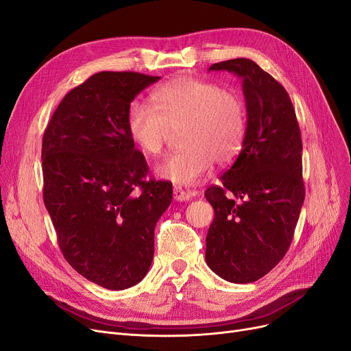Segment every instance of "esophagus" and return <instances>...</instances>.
<instances>
[{
	"mask_svg": "<svg viewBox=\"0 0 351 351\" xmlns=\"http://www.w3.org/2000/svg\"><path fill=\"white\" fill-rule=\"evenodd\" d=\"M193 195H195V192H192V191H185V189L178 188V186L173 188V198L176 201H189Z\"/></svg>",
	"mask_w": 351,
	"mask_h": 351,
	"instance_id": "esophagus-1",
	"label": "esophagus"
}]
</instances>
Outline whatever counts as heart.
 Instances as JSON below:
<instances>
[{
	"instance_id": "obj_1",
	"label": "heart",
	"mask_w": 351,
	"mask_h": 351,
	"mask_svg": "<svg viewBox=\"0 0 351 351\" xmlns=\"http://www.w3.org/2000/svg\"><path fill=\"white\" fill-rule=\"evenodd\" d=\"M153 106L134 101L128 108L132 140L149 158L159 156L172 132H179V152L156 166L159 178L192 186L208 173L213 162L227 163L239 154L245 136L241 99L198 77H176L152 94Z\"/></svg>"
}]
</instances>
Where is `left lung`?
Returning a JSON list of instances; mask_svg holds the SVG:
<instances>
[{"label":"left lung","instance_id":"obj_1","mask_svg":"<svg viewBox=\"0 0 351 351\" xmlns=\"http://www.w3.org/2000/svg\"><path fill=\"white\" fill-rule=\"evenodd\" d=\"M210 71L241 77L247 123L221 185L205 191L215 213L205 261L219 278L250 283L267 275L292 243L305 199L301 130L287 89L256 62L231 59Z\"/></svg>","mask_w":351,"mask_h":351}]
</instances>
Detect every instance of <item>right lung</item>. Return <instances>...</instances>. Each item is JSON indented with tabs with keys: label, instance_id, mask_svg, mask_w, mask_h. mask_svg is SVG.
<instances>
[{
	"label": "right lung",
	"instance_id": "1",
	"mask_svg": "<svg viewBox=\"0 0 351 351\" xmlns=\"http://www.w3.org/2000/svg\"><path fill=\"white\" fill-rule=\"evenodd\" d=\"M159 80L95 73L64 95L43 134V201L63 257L111 291L146 276L156 223L172 202L171 182L146 179L127 128L130 104Z\"/></svg>",
	"mask_w": 351,
	"mask_h": 351
}]
</instances>
